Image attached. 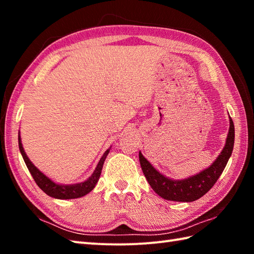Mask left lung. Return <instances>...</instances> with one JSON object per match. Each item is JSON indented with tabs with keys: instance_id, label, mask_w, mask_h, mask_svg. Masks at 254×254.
I'll return each instance as SVG.
<instances>
[{
	"instance_id": "1",
	"label": "left lung",
	"mask_w": 254,
	"mask_h": 254,
	"mask_svg": "<svg viewBox=\"0 0 254 254\" xmlns=\"http://www.w3.org/2000/svg\"><path fill=\"white\" fill-rule=\"evenodd\" d=\"M235 126L229 117V131L225 146L216 160L208 168L182 180H174L160 174L139 152L143 174L153 190L165 199L175 202H193L206 194L222 175L234 149Z\"/></svg>"
}]
</instances>
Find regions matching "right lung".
<instances>
[{"mask_svg": "<svg viewBox=\"0 0 254 254\" xmlns=\"http://www.w3.org/2000/svg\"><path fill=\"white\" fill-rule=\"evenodd\" d=\"M18 146L27 168H28L29 172L31 174L32 178H34V180L36 181L38 187H39L41 190L46 194H48L49 196L59 198V199H71V198L82 197L93 190L96 186V183L99 180L105 159L110 152V148L106 150L105 154L102 155V157L100 158L98 165H97V167L95 168L93 175H91L87 180H85L84 182L74 183V185H61V183H57L55 181H52L50 178H48L45 174H42V172L31 163L30 159L28 158V156H27L25 153L23 144H21L19 133H18Z\"/></svg>", "mask_w": 254, "mask_h": 254, "instance_id": "right-lung-1", "label": "right lung"}]
</instances>
